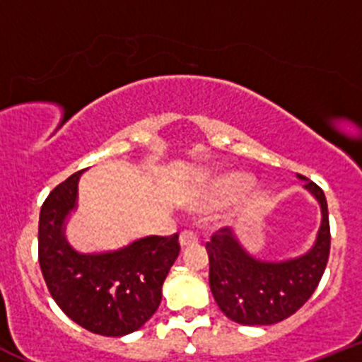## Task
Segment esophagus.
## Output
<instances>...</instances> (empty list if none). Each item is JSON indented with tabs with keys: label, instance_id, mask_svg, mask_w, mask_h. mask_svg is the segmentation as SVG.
<instances>
[{
	"label": "esophagus",
	"instance_id": "esophagus-1",
	"mask_svg": "<svg viewBox=\"0 0 362 362\" xmlns=\"http://www.w3.org/2000/svg\"><path fill=\"white\" fill-rule=\"evenodd\" d=\"M198 242V235L192 230H185L180 233V245L182 247H187V245H192Z\"/></svg>",
	"mask_w": 362,
	"mask_h": 362
}]
</instances>
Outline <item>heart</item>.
I'll return each mask as SVG.
<instances>
[{
  "mask_svg": "<svg viewBox=\"0 0 362 362\" xmlns=\"http://www.w3.org/2000/svg\"><path fill=\"white\" fill-rule=\"evenodd\" d=\"M247 182H249L247 178L242 177V175H235V177L228 178L226 185L230 189H240V187H244V185H247Z\"/></svg>",
  "mask_w": 362,
  "mask_h": 362,
  "instance_id": "b5f03b06",
  "label": "heart"
}]
</instances>
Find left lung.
<instances>
[{"label":"left lung","instance_id":"obj_1","mask_svg":"<svg viewBox=\"0 0 362 362\" xmlns=\"http://www.w3.org/2000/svg\"><path fill=\"white\" fill-rule=\"evenodd\" d=\"M304 187L322 206V226L308 255L288 262H259L242 249L228 228L214 231L206 242L209 281L219 310L242 325H270L292 317L313 296L331 251L327 199L315 182Z\"/></svg>","mask_w":362,"mask_h":362}]
</instances>
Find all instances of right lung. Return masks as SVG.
Instances as JSON below:
<instances>
[{"label":"right lung","mask_w":362,"mask_h":362,"mask_svg":"<svg viewBox=\"0 0 362 362\" xmlns=\"http://www.w3.org/2000/svg\"><path fill=\"white\" fill-rule=\"evenodd\" d=\"M70 175L45 198L38 221V262L52 299L63 313L100 336L131 334L152 318L163 299V283L180 252L178 233L132 242L103 255H79L63 235L76 206L77 180Z\"/></svg>","instance_id":"add662e5"}]
</instances>
